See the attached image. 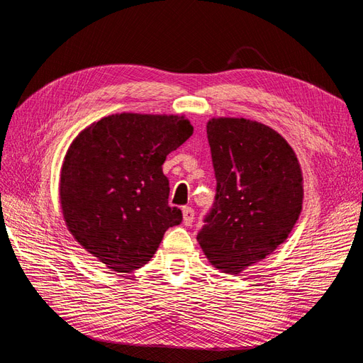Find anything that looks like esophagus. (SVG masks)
<instances>
[{"label": "esophagus", "mask_w": 363, "mask_h": 363, "mask_svg": "<svg viewBox=\"0 0 363 363\" xmlns=\"http://www.w3.org/2000/svg\"><path fill=\"white\" fill-rule=\"evenodd\" d=\"M194 219H195L194 208L189 207V206H184V207H183V223H184L186 225H191V224L194 223Z\"/></svg>", "instance_id": "esophagus-1"}]
</instances>
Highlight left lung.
Wrapping results in <instances>:
<instances>
[{
    "mask_svg": "<svg viewBox=\"0 0 363 363\" xmlns=\"http://www.w3.org/2000/svg\"><path fill=\"white\" fill-rule=\"evenodd\" d=\"M216 179L199 240L208 262L239 274L286 240L301 212L303 177L276 130L244 118L207 123Z\"/></svg>",
    "mask_w": 363,
    "mask_h": 363,
    "instance_id": "left-lung-1",
    "label": "left lung"
}]
</instances>
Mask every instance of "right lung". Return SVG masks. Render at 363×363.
Here are the masks:
<instances>
[{"label":"right lung","instance_id":"obj_1","mask_svg":"<svg viewBox=\"0 0 363 363\" xmlns=\"http://www.w3.org/2000/svg\"><path fill=\"white\" fill-rule=\"evenodd\" d=\"M194 133L177 115L106 116L74 139L60 171V203L72 236L108 269L130 272L183 219L171 207L162 164Z\"/></svg>","mask_w":363,"mask_h":363}]
</instances>
